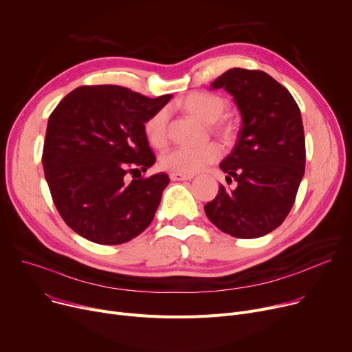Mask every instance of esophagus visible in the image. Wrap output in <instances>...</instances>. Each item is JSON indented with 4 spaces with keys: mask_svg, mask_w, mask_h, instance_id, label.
I'll use <instances>...</instances> for the list:
<instances>
[{
    "mask_svg": "<svg viewBox=\"0 0 352 352\" xmlns=\"http://www.w3.org/2000/svg\"><path fill=\"white\" fill-rule=\"evenodd\" d=\"M170 178L173 181H190L194 177L192 175H185V174H178V173H171L170 174Z\"/></svg>",
    "mask_w": 352,
    "mask_h": 352,
    "instance_id": "obj_1",
    "label": "esophagus"
}]
</instances>
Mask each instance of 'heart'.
<instances>
[{"instance_id": "1", "label": "heart", "mask_w": 352, "mask_h": 352, "mask_svg": "<svg viewBox=\"0 0 352 352\" xmlns=\"http://www.w3.org/2000/svg\"><path fill=\"white\" fill-rule=\"evenodd\" d=\"M184 109L198 119L214 123L215 130L222 135H230L233 124L226 120H219L226 111L228 102L212 93H192L182 103ZM168 109L157 110L144 124V133L148 143L157 148L167 144L168 140ZM222 155V148L217 143H208L201 147H175L162 153L160 157V166L178 174H195L209 164L218 161Z\"/></svg>"}]
</instances>
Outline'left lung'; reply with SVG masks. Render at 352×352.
Returning a JSON list of instances; mask_svg holds the SVG:
<instances>
[{
  "instance_id": "obj_1",
  "label": "left lung",
  "mask_w": 352,
  "mask_h": 352,
  "mask_svg": "<svg viewBox=\"0 0 352 352\" xmlns=\"http://www.w3.org/2000/svg\"><path fill=\"white\" fill-rule=\"evenodd\" d=\"M233 96L242 116L236 144L219 164L235 190L219 192L204 209L230 236L253 239L283 223L306 168L300 109L290 91L262 70L229 69L210 85Z\"/></svg>"
}]
</instances>
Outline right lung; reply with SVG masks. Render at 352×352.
I'll use <instances>...</instances> for the list:
<instances>
[{
	"label": "right lung",
	"mask_w": 352,
	"mask_h": 352,
	"mask_svg": "<svg viewBox=\"0 0 352 352\" xmlns=\"http://www.w3.org/2000/svg\"><path fill=\"white\" fill-rule=\"evenodd\" d=\"M171 98L150 99L114 85L80 86L52 111L42 166L59 215L78 235L120 245L151 223L170 178L135 173L155 162L144 124Z\"/></svg>",
	"instance_id": "obj_1"
}]
</instances>
